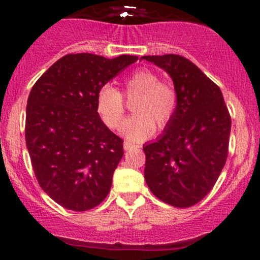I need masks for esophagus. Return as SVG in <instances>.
I'll use <instances>...</instances> for the list:
<instances>
[{
    "instance_id": "esophagus-1",
    "label": "esophagus",
    "mask_w": 260,
    "mask_h": 260,
    "mask_svg": "<svg viewBox=\"0 0 260 260\" xmlns=\"http://www.w3.org/2000/svg\"><path fill=\"white\" fill-rule=\"evenodd\" d=\"M123 148H124V150H132V149L138 148V145L132 144V143H131V142H124L123 143Z\"/></svg>"
}]
</instances>
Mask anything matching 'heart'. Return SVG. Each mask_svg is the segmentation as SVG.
Returning a JSON list of instances; mask_svg holds the SVG:
<instances>
[{"mask_svg":"<svg viewBox=\"0 0 260 260\" xmlns=\"http://www.w3.org/2000/svg\"><path fill=\"white\" fill-rule=\"evenodd\" d=\"M122 92L134 100V115L121 124L120 132L128 140L142 142L153 136L155 128H165L171 122L177 107V92L169 83L161 82L159 74L150 70H138L122 83ZM96 110L104 123L115 129L126 111L122 94L111 85H104L98 92Z\"/></svg>","mask_w":260,"mask_h":260,"instance_id":"1","label":"heart"}]
</instances>
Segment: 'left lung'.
Segmentation results:
<instances>
[{
	"mask_svg": "<svg viewBox=\"0 0 260 260\" xmlns=\"http://www.w3.org/2000/svg\"><path fill=\"white\" fill-rule=\"evenodd\" d=\"M174 80L177 107L156 142L143 147L144 177L166 204L188 208L211 190L229 154L231 117L220 88L180 55L143 56Z\"/></svg>",
	"mask_w": 260,
	"mask_h": 260,
	"instance_id": "left-lung-1",
	"label": "left lung"
}]
</instances>
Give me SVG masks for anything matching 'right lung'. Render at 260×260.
Here are the masks:
<instances>
[{
  "label": "right lung",
  "instance_id": "add662e5",
  "mask_svg": "<svg viewBox=\"0 0 260 260\" xmlns=\"http://www.w3.org/2000/svg\"><path fill=\"white\" fill-rule=\"evenodd\" d=\"M137 59L68 53L32 85L25 118L31 166L44 192L68 210H89L109 194L123 140L101 121L96 96Z\"/></svg>",
  "mask_w": 260,
  "mask_h": 260
}]
</instances>
